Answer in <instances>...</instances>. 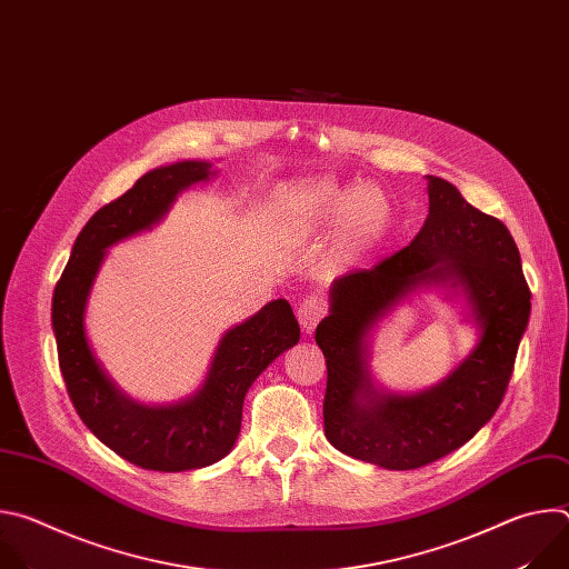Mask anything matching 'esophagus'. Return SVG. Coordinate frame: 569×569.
<instances>
[{
	"label": "esophagus",
	"instance_id": "1",
	"mask_svg": "<svg viewBox=\"0 0 569 569\" xmlns=\"http://www.w3.org/2000/svg\"><path fill=\"white\" fill-rule=\"evenodd\" d=\"M323 315H327V303H323L317 295L306 297V299L297 306V319H299L301 329H303L306 333L315 331V327L323 319Z\"/></svg>",
	"mask_w": 569,
	"mask_h": 569
}]
</instances>
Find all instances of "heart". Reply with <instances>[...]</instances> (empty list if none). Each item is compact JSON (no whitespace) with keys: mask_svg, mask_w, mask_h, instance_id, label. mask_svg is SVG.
Returning <instances> with one entry per match:
<instances>
[{"mask_svg":"<svg viewBox=\"0 0 569 569\" xmlns=\"http://www.w3.org/2000/svg\"><path fill=\"white\" fill-rule=\"evenodd\" d=\"M286 207L295 220L308 224L331 222L342 216L340 240L347 250L376 240L389 222V202L373 187L345 191L333 182H317L297 189Z\"/></svg>","mask_w":569,"mask_h":569,"instance_id":"1","label":"heart"}]
</instances>
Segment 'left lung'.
I'll return each instance as SVG.
<instances>
[{"instance_id":"8db88e82","label":"left lung","mask_w":569,"mask_h":569,"mask_svg":"<svg viewBox=\"0 0 569 569\" xmlns=\"http://www.w3.org/2000/svg\"><path fill=\"white\" fill-rule=\"evenodd\" d=\"M430 213L408 248L371 270L333 281L331 315L315 342L327 358L323 432L349 457L389 468L428 466L470 441L498 412L531 312L516 240L502 220L468 204L450 182L428 176ZM465 286L482 338L437 388L417 397L375 391L366 336L391 302L421 282Z\"/></svg>"}]
</instances>
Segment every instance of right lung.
Returning a JSON list of instances; mask_svg holds the SVG:
<instances>
[{
    "mask_svg": "<svg viewBox=\"0 0 569 569\" xmlns=\"http://www.w3.org/2000/svg\"><path fill=\"white\" fill-rule=\"evenodd\" d=\"M209 176L207 161H180L139 178L132 189L88 220L53 290L58 362L80 421L119 457L146 470L180 472L220 461L240 432L242 400L250 385L277 356L299 342L290 303L270 301L220 340L202 389L169 408L132 402L94 360L83 315L103 250L157 222L180 191Z\"/></svg>",
    "mask_w": 569,
    "mask_h": 569,
    "instance_id": "1",
    "label": "right lung"
}]
</instances>
